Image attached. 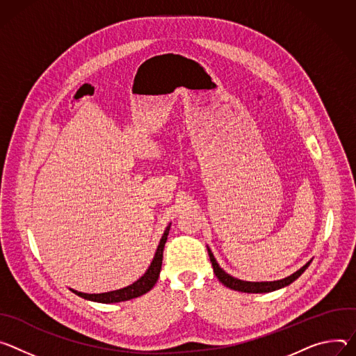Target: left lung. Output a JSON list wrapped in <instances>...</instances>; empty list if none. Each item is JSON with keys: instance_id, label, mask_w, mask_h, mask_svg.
I'll use <instances>...</instances> for the list:
<instances>
[{"instance_id": "8db88e82", "label": "left lung", "mask_w": 356, "mask_h": 356, "mask_svg": "<svg viewBox=\"0 0 356 356\" xmlns=\"http://www.w3.org/2000/svg\"><path fill=\"white\" fill-rule=\"evenodd\" d=\"M208 253H209V259H211V263H212V267H213V271H215V275L218 277V280L223 286H226L232 290H236V291H242V293H270V291H274V290L283 289V287L291 284L294 280H297L311 263V260H309L300 270H297L296 273L289 275V277L282 279V280H275V282H243V280L232 277L230 274H227L225 270H222L219 267L216 259L213 257V253L211 252L209 248H208Z\"/></svg>"}]
</instances>
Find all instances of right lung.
Wrapping results in <instances>:
<instances>
[{"label": "right lung", "instance_id": "right-lung-1", "mask_svg": "<svg viewBox=\"0 0 356 356\" xmlns=\"http://www.w3.org/2000/svg\"><path fill=\"white\" fill-rule=\"evenodd\" d=\"M170 227H171V223L164 230V234L160 241V245H158V248H156V252L154 254V259H152L149 267L133 284H130L124 289H120V290L100 293V294H88V293H81V291H76L72 289H70V291H73L76 296L82 297L85 300H90L95 302H103V304L127 301V300L137 298V297L148 293L155 286L158 277H160V271H161V266H163V253H164V246H165L168 233H170Z\"/></svg>", "mask_w": 356, "mask_h": 356}]
</instances>
